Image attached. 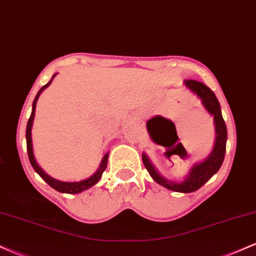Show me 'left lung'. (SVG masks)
<instances>
[{"label": "left lung", "mask_w": 256, "mask_h": 256, "mask_svg": "<svg viewBox=\"0 0 256 256\" xmlns=\"http://www.w3.org/2000/svg\"><path fill=\"white\" fill-rule=\"evenodd\" d=\"M184 85L201 100L204 110H207L210 116H213L214 128H216V134L213 150L210 152V154L208 155L204 160L194 164L192 168H190L189 173L185 176L183 180L179 182L170 180V179L162 177V176L158 173V170L155 168V166L152 165L150 158H148V155H146V152L142 154V160L146 168L148 170L149 174L152 176V179H154L158 184L162 185L166 189L172 190V192L188 194L198 190L202 185L207 183V182L219 171L220 166H222L225 158L228 130H226L225 122L222 116V110H220V104L218 98H216V94H214L207 85L201 83V82L186 79V80H184ZM178 146L179 143L176 146V148L173 149V150H177Z\"/></svg>", "instance_id": "obj_1"}]
</instances>
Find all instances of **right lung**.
<instances>
[{
    "instance_id": "add662e5",
    "label": "right lung",
    "mask_w": 256,
    "mask_h": 256,
    "mask_svg": "<svg viewBox=\"0 0 256 256\" xmlns=\"http://www.w3.org/2000/svg\"><path fill=\"white\" fill-rule=\"evenodd\" d=\"M56 74H58V73H55V74L52 77L50 80H49V83H46V85H44V86L40 88V90L38 91L36 98H34V104H32L31 116H30V119H28V126H26V146H28V160H30L31 165H32V167H34V171H36L38 174L40 176V178H42L44 182H46V183L50 185L52 189L58 190V192H64V194H79V192H84V190L89 189V188H91V186H94V185H95L100 180V179H101L102 173H104L106 167H107L108 155H110V152L104 154V158H102L101 164H100L98 171L94 173L92 176H90L89 178L83 179V180H79V182H62V180H58V179L50 177V176L46 174V173L44 172L42 168H40V165L37 164L36 158H34V148H32L31 130H32V124H34V112H36V104H37L38 98H40V95L42 94V91L46 89V88H48L49 85H50L52 79H54V77Z\"/></svg>"
}]
</instances>
